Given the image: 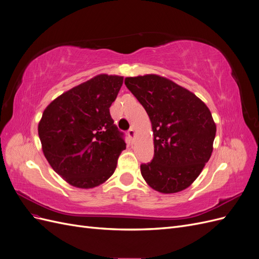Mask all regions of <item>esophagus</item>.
Wrapping results in <instances>:
<instances>
[{"label": "esophagus", "instance_id": "34e87169", "mask_svg": "<svg viewBox=\"0 0 259 259\" xmlns=\"http://www.w3.org/2000/svg\"><path fill=\"white\" fill-rule=\"evenodd\" d=\"M135 134H136V133H135V128L134 127H132V128H130L128 130V132H127V135H128V137L130 138H134L135 137Z\"/></svg>", "mask_w": 259, "mask_h": 259}]
</instances>
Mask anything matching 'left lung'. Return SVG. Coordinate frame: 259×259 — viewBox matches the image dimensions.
<instances>
[{
	"label": "left lung",
	"instance_id": "left-lung-1",
	"mask_svg": "<svg viewBox=\"0 0 259 259\" xmlns=\"http://www.w3.org/2000/svg\"><path fill=\"white\" fill-rule=\"evenodd\" d=\"M124 82L151 121L154 156L140 165L144 179L161 193L185 190L213 152L216 124L209 109L193 93L158 74Z\"/></svg>",
	"mask_w": 259,
	"mask_h": 259
}]
</instances>
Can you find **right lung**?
Returning a JSON list of instances; mask_svg holds the SVG:
<instances>
[{"instance_id":"obj_1","label":"right lung","mask_w":259,"mask_h":259,"mask_svg":"<svg viewBox=\"0 0 259 259\" xmlns=\"http://www.w3.org/2000/svg\"><path fill=\"white\" fill-rule=\"evenodd\" d=\"M123 76L98 74L65 92L45 108L37 132L46 160L76 188L104 184L126 148L110 115Z\"/></svg>"}]
</instances>
